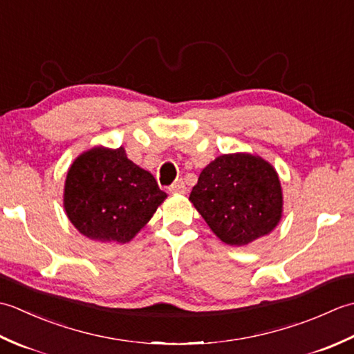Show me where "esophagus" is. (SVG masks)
<instances>
[{
	"label": "esophagus",
	"instance_id": "obj_1",
	"mask_svg": "<svg viewBox=\"0 0 354 354\" xmlns=\"http://www.w3.org/2000/svg\"><path fill=\"white\" fill-rule=\"evenodd\" d=\"M169 192H170V193H187V187H185L184 181H181V179H179V181L173 183V184L170 185Z\"/></svg>",
	"mask_w": 354,
	"mask_h": 354
}]
</instances>
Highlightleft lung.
<instances>
[{
  "label": "left lung",
  "mask_w": 354,
  "mask_h": 354,
  "mask_svg": "<svg viewBox=\"0 0 354 354\" xmlns=\"http://www.w3.org/2000/svg\"><path fill=\"white\" fill-rule=\"evenodd\" d=\"M190 201L214 234L231 246L268 236L283 213L275 169L251 153L217 156L201 171Z\"/></svg>",
  "instance_id": "obj_1"
}]
</instances>
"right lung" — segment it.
I'll use <instances>...</instances> for the list:
<instances>
[{
	"instance_id": "right-lung-1",
	"label": "right lung",
	"mask_w": 354,
	"mask_h": 354,
	"mask_svg": "<svg viewBox=\"0 0 354 354\" xmlns=\"http://www.w3.org/2000/svg\"><path fill=\"white\" fill-rule=\"evenodd\" d=\"M167 198L152 173L124 149L93 147L66 173L64 207L80 234L95 242H131Z\"/></svg>"
}]
</instances>
